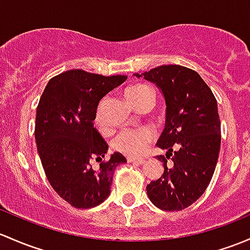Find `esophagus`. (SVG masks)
Listing matches in <instances>:
<instances>
[{
    "label": "esophagus",
    "instance_id": "34e87169",
    "mask_svg": "<svg viewBox=\"0 0 250 250\" xmlns=\"http://www.w3.org/2000/svg\"><path fill=\"white\" fill-rule=\"evenodd\" d=\"M128 163H140V164H144L146 162L145 158H141V157H127Z\"/></svg>",
    "mask_w": 250,
    "mask_h": 250
}]
</instances>
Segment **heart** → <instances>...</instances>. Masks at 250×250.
Segmentation results:
<instances>
[{"mask_svg":"<svg viewBox=\"0 0 250 250\" xmlns=\"http://www.w3.org/2000/svg\"><path fill=\"white\" fill-rule=\"evenodd\" d=\"M125 98L136 107L143 103H153L154 91L148 83H133L125 90ZM94 125L98 128L103 127V118H102V104L97 106L94 112ZM153 139V133L147 128H139V129L123 130L115 138L114 147L117 151L123 153L132 154V156H139L145 151V148Z\"/></svg>","mask_w":250,"mask_h":250,"instance_id":"1","label":"heart"}]
</instances>
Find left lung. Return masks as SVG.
<instances>
[{"label":"left lung","instance_id":"1","mask_svg":"<svg viewBox=\"0 0 250 250\" xmlns=\"http://www.w3.org/2000/svg\"><path fill=\"white\" fill-rule=\"evenodd\" d=\"M135 75L156 83L167 103L157 143L167 151L157 157L164 172L147 185V195L160 209L181 211L205 193L215 170L222 138L217 99L200 75L183 65H159Z\"/></svg>","mask_w":250,"mask_h":250}]
</instances>
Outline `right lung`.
Listing matches in <instances>:
<instances>
[{"label": "right lung", "mask_w": 250, "mask_h": 250, "mask_svg": "<svg viewBox=\"0 0 250 250\" xmlns=\"http://www.w3.org/2000/svg\"><path fill=\"white\" fill-rule=\"evenodd\" d=\"M72 69L49 80L37 106L35 138L54 190L75 208L98 206L110 195L115 169L127 163L118 152L105 158L106 141L93 125L99 101L125 81ZM100 163L97 169L91 162Z\"/></svg>", "instance_id": "add662e5"}]
</instances>
